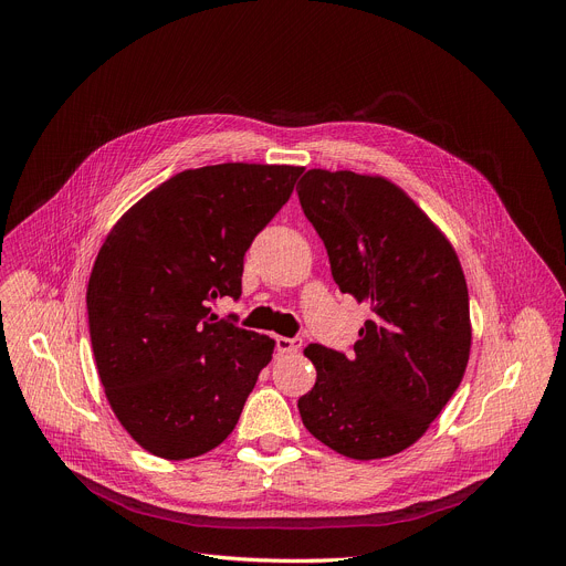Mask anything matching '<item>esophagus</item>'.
I'll list each match as a JSON object with an SVG mask.
<instances>
[{
	"label": "esophagus",
	"mask_w": 566,
	"mask_h": 566,
	"mask_svg": "<svg viewBox=\"0 0 566 566\" xmlns=\"http://www.w3.org/2000/svg\"><path fill=\"white\" fill-rule=\"evenodd\" d=\"M275 346L280 353H295L303 348V337H277Z\"/></svg>",
	"instance_id": "esophagus-1"
}]
</instances>
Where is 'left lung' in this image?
I'll use <instances>...</instances> for the list:
<instances>
[{
    "instance_id": "left-lung-1",
    "label": "left lung",
    "mask_w": 566,
    "mask_h": 566,
    "mask_svg": "<svg viewBox=\"0 0 566 566\" xmlns=\"http://www.w3.org/2000/svg\"><path fill=\"white\" fill-rule=\"evenodd\" d=\"M298 199L342 293L371 314L353 353L310 344L307 431L348 459L399 454L457 392L470 355L468 286L457 252L395 184L310 169Z\"/></svg>"
}]
</instances>
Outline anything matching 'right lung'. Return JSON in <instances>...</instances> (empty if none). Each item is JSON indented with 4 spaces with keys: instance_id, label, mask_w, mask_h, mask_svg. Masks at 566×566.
I'll list each match as a JSON object with an SVG mask.
<instances>
[{
    "instance_id": "1",
    "label": "right lung",
    "mask_w": 566,
    "mask_h": 566,
    "mask_svg": "<svg viewBox=\"0 0 566 566\" xmlns=\"http://www.w3.org/2000/svg\"><path fill=\"white\" fill-rule=\"evenodd\" d=\"M303 167L186 169L114 224L86 289L107 401L146 452L184 461L233 431L275 342L211 314L241 298L243 259Z\"/></svg>"
}]
</instances>
